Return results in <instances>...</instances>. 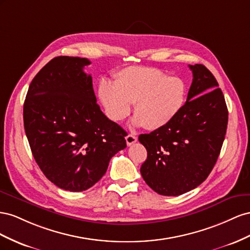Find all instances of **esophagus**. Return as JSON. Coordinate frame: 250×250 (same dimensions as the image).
Segmentation results:
<instances>
[{
    "label": "esophagus",
    "instance_id": "esophagus-1",
    "mask_svg": "<svg viewBox=\"0 0 250 250\" xmlns=\"http://www.w3.org/2000/svg\"><path fill=\"white\" fill-rule=\"evenodd\" d=\"M125 141H126V145L130 146L134 145L135 142L137 141V137L135 136V135H133V134H129V135H127V136L125 137Z\"/></svg>",
    "mask_w": 250,
    "mask_h": 250
}]
</instances>
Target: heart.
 Wrapping results in <instances>:
<instances>
[{
  "instance_id": "heart-1",
  "label": "heart",
  "mask_w": 250,
  "mask_h": 250,
  "mask_svg": "<svg viewBox=\"0 0 250 250\" xmlns=\"http://www.w3.org/2000/svg\"><path fill=\"white\" fill-rule=\"evenodd\" d=\"M98 95L108 116L125 119L135 104V125L157 130L179 115L188 96V83L180 76H169L152 67H126L115 75V83L103 81Z\"/></svg>"
}]
</instances>
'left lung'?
<instances>
[{"label": "left lung", "mask_w": 250, "mask_h": 250, "mask_svg": "<svg viewBox=\"0 0 250 250\" xmlns=\"http://www.w3.org/2000/svg\"><path fill=\"white\" fill-rule=\"evenodd\" d=\"M192 83L172 123L139 135L147 151L140 173L159 195L179 196L200 185L215 167L225 138L228 110L217 80L203 65H188Z\"/></svg>", "instance_id": "left-lung-1"}]
</instances>
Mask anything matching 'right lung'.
<instances>
[{
	"label": "right lung",
	"mask_w": 250,
	"mask_h": 250,
	"mask_svg": "<svg viewBox=\"0 0 250 250\" xmlns=\"http://www.w3.org/2000/svg\"><path fill=\"white\" fill-rule=\"evenodd\" d=\"M91 62L58 56L34 76L24 103V127L42 172L56 187L83 191L101 180L126 132L102 112Z\"/></svg>",
	"instance_id": "1"
}]
</instances>
